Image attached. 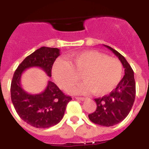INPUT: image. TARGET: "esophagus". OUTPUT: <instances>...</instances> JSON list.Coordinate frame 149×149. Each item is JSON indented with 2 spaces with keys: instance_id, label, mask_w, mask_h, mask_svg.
I'll return each instance as SVG.
<instances>
[{
  "instance_id": "34e87169",
  "label": "esophagus",
  "mask_w": 149,
  "mask_h": 149,
  "mask_svg": "<svg viewBox=\"0 0 149 149\" xmlns=\"http://www.w3.org/2000/svg\"><path fill=\"white\" fill-rule=\"evenodd\" d=\"M76 99H77V100H82V101H84V100H85L87 98H85V97H76Z\"/></svg>"
}]
</instances>
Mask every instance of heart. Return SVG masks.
Masks as SVG:
<instances>
[{
  "label": "heart",
  "mask_w": 149,
  "mask_h": 149,
  "mask_svg": "<svg viewBox=\"0 0 149 149\" xmlns=\"http://www.w3.org/2000/svg\"><path fill=\"white\" fill-rule=\"evenodd\" d=\"M53 77L60 88L65 89L77 84L80 76L85 83L69 88L72 93H88L102 95L118 85L122 76L119 61L97 51H84L72 55L69 62L63 59L55 61Z\"/></svg>",
  "instance_id": "b5f03b06"
}]
</instances>
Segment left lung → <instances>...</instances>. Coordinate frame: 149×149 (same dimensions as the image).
<instances>
[{"instance_id":"1","label":"left lung","mask_w":149,"mask_h":149,"mask_svg":"<svg viewBox=\"0 0 149 149\" xmlns=\"http://www.w3.org/2000/svg\"><path fill=\"white\" fill-rule=\"evenodd\" d=\"M104 46L118 58L125 69V75L110 94L95 99L96 110L88 114V118L95 124L109 127L123 121L131 111L136 95V83L133 69L125 58L111 47Z\"/></svg>"}]
</instances>
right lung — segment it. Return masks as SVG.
<instances>
[{"label": "right lung", "mask_w": 149, "mask_h": 149, "mask_svg": "<svg viewBox=\"0 0 149 149\" xmlns=\"http://www.w3.org/2000/svg\"><path fill=\"white\" fill-rule=\"evenodd\" d=\"M60 55L58 48L42 47L27 56L14 72L11 83V99L19 116L35 128H49L61 122L71 96L66 95L54 82L39 94L31 95L22 88L20 78L25 69L38 67L51 77L53 64Z\"/></svg>", "instance_id": "add662e5"}]
</instances>
